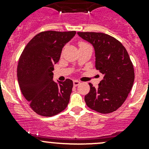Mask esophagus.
<instances>
[{"label":"esophagus","instance_id":"obj_1","mask_svg":"<svg viewBox=\"0 0 149 149\" xmlns=\"http://www.w3.org/2000/svg\"><path fill=\"white\" fill-rule=\"evenodd\" d=\"M79 84H80V82H79V81H76V80L73 81V86H79Z\"/></svg>","mask_w":149,"mask_h":149}]
</instances>
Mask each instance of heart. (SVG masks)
Wrapping results in <instances>:
<instances>
[{"label":"heart","mask_w":149,"mask_h":149,"mask_svg":"<svg viewBox=\"0 0 149 149\" xmlns=\"http://www.w3.org/2000/svg\"><path fill=\"white\" fill-rule=\"evenodd\" d=\"M90 46L88 43L85 42H79V47L81 48V47H88Z\"/></svg>","instance_id":"obj_1"}]
</instances>
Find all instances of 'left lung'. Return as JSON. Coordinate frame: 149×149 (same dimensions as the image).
Segmentation results:
<instances>
[{
    "instance_id": "8db88e82",
    "label": "left lung",
    "mask_w": 149,
    "mask_h": 149,
    "mask_svg": "<svg viewBox=\"0 0 149 149\" xmlns=\"http://www.w3.org/2000/svg\"><path fill=\"white\" fill-rule=\"evenodd\" d=\"M78 34L94 47L96 68L104 75L97 88L88 84L90 91L84 98L86 104L100 113L115 112L125 102L134 82L130 56L120 42L112 36L100 32Z\"/></svg>"
}]
</instances>
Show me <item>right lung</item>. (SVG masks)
I'll return each instance as SVG.
<instances>
[{
	"label": "right lung",
	"mask_w": 149,
	"mask_h": 149,
	"mask_svg": "<svg viewBox=\"0 0 149 149\" xmlns=\"http://www.w3.org/2000/svg\"><path fill=\"white\" fill-rule=\"evenodd\" d=\"M76 31H45L34 36L24 49L17 66V78L22 94L34 112L51 117L67 107L73 81L55 83L53 65L59 61L63 47Z\"/></svg>",
	"instance_id": "add662e5"
}]
</instances>
